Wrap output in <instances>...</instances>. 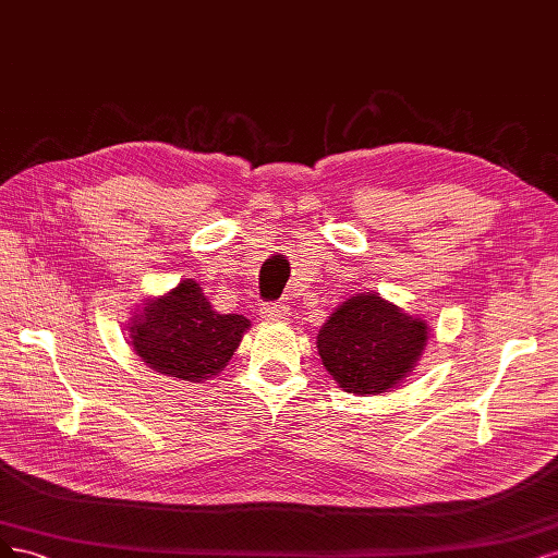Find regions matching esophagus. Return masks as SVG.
<instances>
[{"label": "esophagus", "instance_id": "1", "mask_svg": "<svg viewBox=\"0 0 558 558\" xmlns=\"http://www.w3.org/2000/svg\"><path fill=\"white\" fill-rule=\"evenodd\" d=\"M259 315L266 322H287L290 319V308H287L284 303H271V305H264Z\"/></svg>", "mask_w": 558, "mask_h": 558}]
</instances>
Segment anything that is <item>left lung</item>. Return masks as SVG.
I'll use <instances>...</instances> for the list:
<instances>
[{
	"label": "left lung",
	"mask_w": 558,
	"mask_h": 558,
	"mask_svg": "<svg viewBox=\"0 0 558 558\" xmlns=\"http://www.w3.org/2000/svg\"><path fill=\"white\" fill-rule=\"evenodd\" d=\"M428 336L426 319L377 292H359L329 315L315 345L340 389L375 397L399 387L415 371Z\"/></svg>",
	"instance_id": "obj_1"
}]
</instances>
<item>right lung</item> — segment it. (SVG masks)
<instances>
[{
	"instance_id": "add662e5",
	"label": "right lung",
	"mask_w": 558,
	"mask_h": 558,
	"mask_svg": "<svg viewBox=\"0 0 558 558\" xmlns=\"http://www.w3.org/2000/svg\"><path fill=\"white\" fill-rule=\"evenodd\" d=\"M247 329L250 319L215 311L192 278L167 294L143 299L128 327L130 345L143 364L187 383H204L225 371Z\"/></svg>"
}]
</instances>
